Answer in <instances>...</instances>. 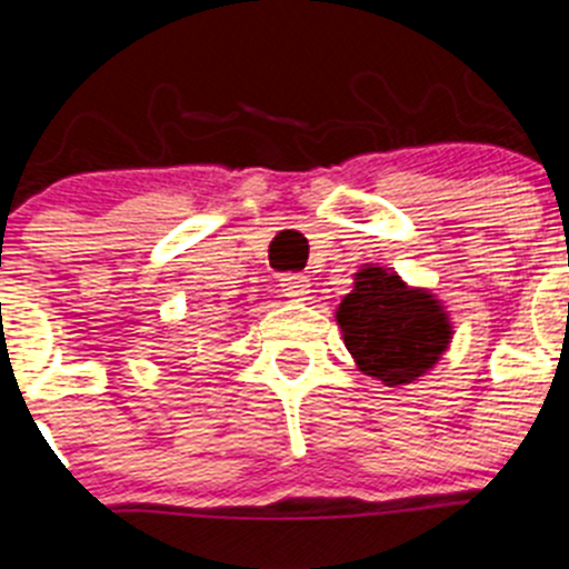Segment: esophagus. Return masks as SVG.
<instances>
[{
    "label": "esophagus",
    "mask_w": 569,
    "mask_h": 569,
    "mask_svg": "<svg viewBox=\"0 0 569 569\" xmlns=\"http://www.w3.org/2000/svg\"><path fill=\"white\" fill-rule=\"evenodd\" d=\"M279 281H281V293L288 296V299H293V301L308 299V293H310L308 276H301V273H284Z\"/></svg>",
    "instance_id": "esophagus-1"
}]
</instances>
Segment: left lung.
Listing matches in <instances>:
<instances>
[{"label": "left lung", "mask_w": 569, "mask_h": 569, "mask_svg": "<svg viewBox=\"0 0 569 569\" xmlns=\"http://www.w3.org/2000/svg\"><path fill=\"white\" fill-rule=\"evenodd\" d=\"M336 308L345 347L365 376L387 387L413 385L439 365L453 321L433 290L410 288L393 268L361 264Z\"/></svg>", "instance_id": "1"}]
</instances>
